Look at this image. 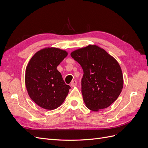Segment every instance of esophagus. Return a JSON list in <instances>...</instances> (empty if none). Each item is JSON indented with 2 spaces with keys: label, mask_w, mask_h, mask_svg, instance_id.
<instances>
[{
  "label": "esophagus",
  "mask_w": 148,
  "mask_h": 148,
  "mask_svg": "<svg viewBox=\"0 0 148 148\" xmlns=\"http://www.w3.org/2000/svg\"><path fill=\"white\" fill-rule=\"evenodd\" d=\"M77 82L76 81V80H73V81H72V82H71L70 86H72V87H74V86H76V85H77Z\"/></svg>",
  "instance_id": "34e87169"
}]
</instances>
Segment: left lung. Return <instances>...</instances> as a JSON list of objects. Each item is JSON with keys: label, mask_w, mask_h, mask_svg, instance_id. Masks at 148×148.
<instances>
[{"label": "left lung", "mask_w": 148, "mask_h": 148, "mask_svg": "<svg viewBox=\"0 0 148 148\" xmlns=\"http://www.w3.org/2000/svg\"><path fill=\"white\" fill-rule=\"evenodd\" d=\"M70 55L83 70L82 92L89 109L99 111L117 100L123 78L119 64L112 56L96 45L78 49Z\"/></svg>", "instance_id": "1"}]
</instances>
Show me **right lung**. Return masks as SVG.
Instances as JSON below:
<instances>
[{
	"mask_svg": "<svg viewBox=\"0 0 148 148\" xmlns=\"http://www.w3.org/2000/svg\"><path fill=\"white\" fill-rule=\"evenodd\" d=\"M67 55L65 50L46 47L36 53L26 66L25 84L28 95L44 109H57L68 95L70 86L57 69Z\"/></svg>",
	"mask_w": 148,
	"mask_h": 148,
	"instance_id": "obj_1",
	"label": "right lung"
}]
</instances>
